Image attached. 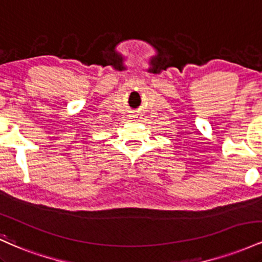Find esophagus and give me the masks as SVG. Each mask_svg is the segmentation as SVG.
Listing matches in <instances>:
<instances>
[{"instance_id":"obj_1","label":"esophagus","mask_w":262,"mask_h":262,"mask_svg":"<svg viewBox=\"0 0 262 262\" xmlns=\"http://www.w3.org/2000/svg\"><path fill=\"white\" fill-rule=\"evenodd\" d=\"M135 118H138V116H137V117H135Z\"/></svg>"}]
</instances>
